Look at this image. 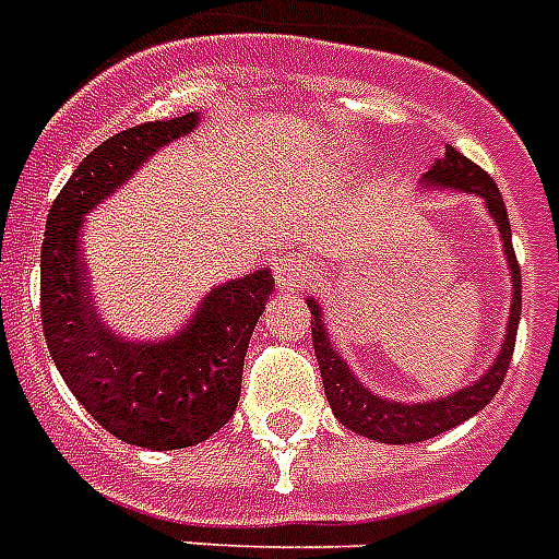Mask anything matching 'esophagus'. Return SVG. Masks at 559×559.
<instances>
[{
	"mask_svg": "<svg viewBox=\"0 0 559 559\" xmlns=\"http://www.w3.org/2000/svg\"><path fill=\"white\" fill-rule=\"evenodd\" d=\"M304 266L307 264H304V258L298 255V252H278L275 261H272V275L278 281V287L284 289V293H289V289H295L301 284Z\"/></svg>",
	"mask_w": 559,
	"mask_h": 559,
	"instance_id": "1",
	"label": "esophagus"
}]
</instances>
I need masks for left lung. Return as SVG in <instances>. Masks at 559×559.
Masks as SVG:
<instances>
[{
	"label": "left lung",
	"instance_id": "8db88e82",
	"mask_svg": "<svg viewBox=\"0 0 559 559\" xmlns=\"http://www.w3.org/2000/svg\"><path fill=\"white\" fill-rule=\"evenodd\" d=\"M426 187H452V190L472 192L477 199H483L489 215L495 218L500 238H503L506 261L511 270V309H509V326H506V341L500 346V355L495 358L480 381L472 386H463L461 392H452L449 397L426 403H397L378 397L369 392L364 383L355 378L341 352L332 346L326 326L321 321V307L318 301L309 298V312H312V346H316L318 367H321L323 389H326V401H330L332 412L344 426L352 431H358L369 440H381V443H420V440L438 438L443 431L461 426L463 420L475 417L477 412L497 395V389L503 386L506 369L511 364V352H514V337H518L520 323V307H523V284H520V264L511 247V224L506 215L503 195L491 181L486 170H480L475 162H468L463 153L454 147H447V153L431 164V170L424 176Z\"/></svg>",
	"mask_w": 559,
	"mask_h": 559
}]
</instances>
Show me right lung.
Segmentation results:
<instances>
[{"label":"right lung","instance_id":"add662e5","mask_svg":"<svg viewBox=\"0 0 559 559\" xmlns=\"http://www.w3.org/2000/svg\"><path fill=\"white\" fill-rule=\"evenodd\" d=\"M195 124L199 116L187 112L98 144L50 204L41 241V330L56 369L98 426L153 452L195 447L233 417L247 346L275 281L270 270H255L215 287L185 330L162 344L121 341L93 309L79 229L84 213Z\"/></svg>","mask_w":559,"mask_h":559}]
</instances>
